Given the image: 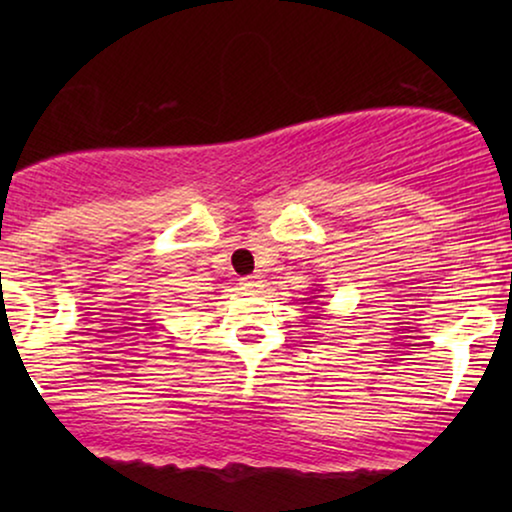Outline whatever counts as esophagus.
I'll return each instance as SVG.
<instances>
[{"mask_svg": "<svg viewBox=\"0 0 512 512\" xmlns=\"http://www.w3.org/2000/svg\"><path fill=\"white\" fill-rule=\"evenodd\" d=\"M258 286H261V282H258V277H242L240 279V289L247 291V293H254L258 291Z\"/></svg>", "mask_w": 512, "mask_h": 512, "instance_id": "esophagus-1", "label": "esophagus"}]
</instances>
